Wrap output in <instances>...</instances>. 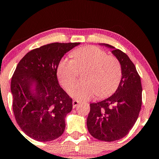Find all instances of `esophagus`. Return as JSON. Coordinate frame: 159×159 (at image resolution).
Listing matches in <instances>:
<instances>
[{"mask_svg":"<svg viewBox=\"0 0 159 159\" xmlns=\"http://www.w3.org/2000/svg\"><path fill=\"white\" fill-rule=\"evenodd\" d=\"M78 104H79V101L77 100H74L72 101V106H73V108L76 107V106H78Z\"/></svg>","mask_w":159,"mask_h":159,"instance_id":"1","label":"esophagus"}]
</instances>
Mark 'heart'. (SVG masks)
<instances>
[{
    "mask_svg": "<svg viewBox=\"0 0 159 159\" xmlns=\"http://www.w3.org/2000/svg\"><path fill=\"white\" fill-rule=\"evenodd\" d=\"M72 60L64 58L57 67V77L61 84L67 89L77 77L79 71L85 70L83 82L70 86L69 93L75 98L87 101L95 94L105 98L116 90L122 78L120 61L107 55L104 50L95 46H87L74 50Z\"/></svg>",
    "mask_w": 159,
    "mask_h": 159,
    "instance_id": "obj_1",
    "label": "heart"
}]
</instances>
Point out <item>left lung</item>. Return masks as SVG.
Masks as SVG:
<instances>
[{
  "label": "left lung",
  "mask_w": 159,
  "mask_h": 159,
  "mask_svg": "<svg viewBox=\"0 0 159 159\" xmlns=\"http://www.w3.org/2000/svg\"><path fill=\"white\" fill-rule=\"evenodd\" d=\"M99 45L112 49L121 63L122 78L113 95L89 104L87 125L92 136L110 142L127 135L136 122L141 107L142 87L140 76L127 55L107 43Z\"/></svg>",
  "instance_id": "8db88e82"
}]
</instances>
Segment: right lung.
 I'll return each mask as SVG.
<instances>
[{
	"mask_svg": "<svg viewBox=\"0 0 159 159\" xmlns=\"http://www.w3.org/2000/svg\"><path fill=\"white\" fill-rule=\"evenodd\" d=\"M81 43H52L31 50L15 69L11 81L12 108L23 132L38 141L60 137L72 100L59 85L57 67L62 57Z\"/></svg>",
	"mask_w": 159,
	"mask_h": 159,
	"instance_id": "add662e5",
	"label": "right lung"
}]
</instances>
